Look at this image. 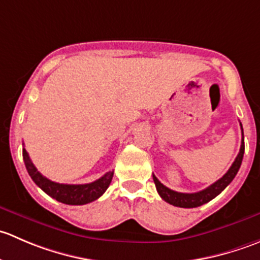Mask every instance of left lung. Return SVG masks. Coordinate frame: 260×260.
I'll return each mask as SVG.
<instances>
[{
    "mask_svg": "<svg viewBox=\"0 0 260 260\" xmlns=\"http://www.w3.org/2000/svg\"><path fill=\"white\" fill-rule=\"evenodd\" d=\"M240 127H242V146H240V151L238 153L237 158L235 161L233 162L232 167L228 170L226 174L214 182L212 185L206 187L205 190L199 191V192H193V193H183V192H177V191L171 190V188L166 187L164 183H161L157 179L156 176L153 175V181L154 185H156L157 192L159 193L162 199H164L166 203L171 204L174 206H179V208H198V206L204 205V204L209 203V201L212 200L214 198H216L233 180L234 177L237 176L238 171L240 169V165H242L243 161V156H244V132H243V125L240 123Z\"/></svg>",
    "mask_w": 260,
    "mask_h": 260,
    "instance_id": "8db88e82",
    "label": "left lung"
}]
</instances>
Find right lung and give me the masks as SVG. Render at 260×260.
<instances>
[{"label": "right lung", "instance_id": "obj_1", "mask_svg": "<svg viewBox=\"0 0 260 260\" xmlns=\"http://www.w3.org/2000/svg\"><path fill=\"white\" fill-rule=\"evenodd\" d=\"M22 156L26 170L34 182L52 199L57 200L59 203L67 204V205H84V204H89L96 200L106 192L113 179V171H109L101 179L90 183H84V185L57 183L46 179L38 171L25 148L22 149Z\"/></svg>", "mask_w": 260, "mask_h": 260}]
</instances>
